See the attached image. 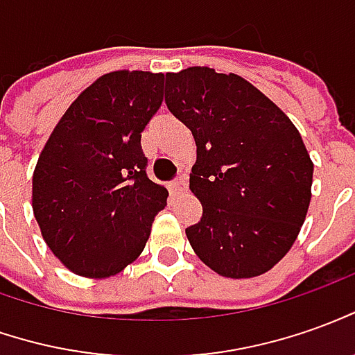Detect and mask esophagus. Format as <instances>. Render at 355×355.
<instances>
[{
	"mask_svg": "<svg viewBox=\"0 0 355 355\" xmlns=\"http://www.w3.org/2000/svg\"><path fill=\"white\" fill-rule=\"evenodd\" d=\"M185 185H187V178H185L183 173H180L173 182H170L168 189H170V193H180L185 189Z\"/></svg>",
	"mask_w": 355,
	"mask_h": 355,
	"instance_id": "34e87169",
	"label": "esophagus"
}]
</instances>
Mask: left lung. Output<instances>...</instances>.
Here are the masks:
<instances>
[{"mask_svg":"<svg viewBox=\"0 0 355 355\" xmlns=\"http://www.w3.org/2000/svg\"><path fill=\"white\" fill-rule=\"evenodd\" d=\"M166 106L197 145L189 189L202 216L185 230L193 251L228 278L270 270L311 201L313 162L300 131L251 83L209 67L168 73Z\"/></svg>","mask_w":355,"mask_h":355,"instance_id":"obj_1","label":"left lung"}]
</instances>
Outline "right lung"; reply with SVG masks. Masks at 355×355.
I'll use <instances>...</instances> for the list:
<instances>
[{
	"mask_svg": "<svg viewBox=\"0 0 355 355\" xmlns=\"http://www.w3.org/2000/svg\"><path fill=\"white\" fill-rule=\"evenodd\" d=\"M164 75L114 71L83 90L51 131L33 175L44 241L75 275L106 278L145 249L166 187L146 175L141 133L162 104Z\"/></svg>",
	"mask_w": 355,
	"mask_h": 355,
	"instance_id": "1",
	"label": "right lung"
}]
</instances>
